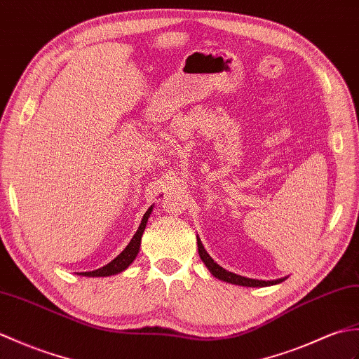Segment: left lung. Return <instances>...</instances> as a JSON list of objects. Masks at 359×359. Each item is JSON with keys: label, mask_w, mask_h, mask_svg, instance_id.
<instances>
[{"label": "left lung", "mask_w": 359, "mask_h": 359, "mask_svg": "<svg viewBox=\"0 0 359 359\" xmlns=\"http://www.w3.org/2000/svg\"><path fill=\"white\" fill-rule=\"evenodd\" d=\"M196 243H198V253H200V258L203 259V262L205 264V267L209 269V272L218 278L221 281H226L229 284H236V285H244V287H267V285H275V284H280L283 283L285 278H278V280H272V281H262V280H252V278H245L241 275H236L233 272H229V270L222 269L219 264H217L212 259V257L207 250L204 249V245L200 240V236H196Z\"/></svg>", "instance_id": "left-lung-1"}]
</instances>
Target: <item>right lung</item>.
<instances>
[{
    "label": "right lung",
    "mask_w": 359,
    "mask_h": 359,
    "mask_svg": "<svg viewBox=\"0 0 359 359\" xmlns=\"http://www.w3.org/2000/svg\"><path fill=\"white\" fill-rule=\"evenodd\" d=\"M152 210H154V205H150L147 212L144 213V217H142L141 224H140L137 232H135L130 243L126 245V249L119 253L116 258H114L104 267L92 270V272H81L79 275H83V276H112V275H118V273L124 272V270L135 261V258L138 257L140 247H141V238H142V233H144V229H146L150 215H152Z\"/></svg>",
    "instance_id": "add662e5"
}]
</instances>
